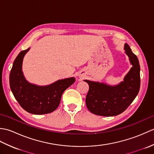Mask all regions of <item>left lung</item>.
<instances>
[{
	"instance_id": "obj_1",
	"label": "left lung",
	"mask_w": 154,
	"mask_h": 154,
	"mask_svg": "<svg viewBox=\"0 0 154 154\" xmlns=\"http://www.w3.org/2000/svg\"><path fill=\"white\" fill-rule=\"evenodd\" d=\"M124 50L132 67L123 82L116 86L85 80L89 85L85 102L91 112L99 116H116L123 112L134 100L140 87V67L138 59L127 44Z\"/></svg>"
}]
</instances>
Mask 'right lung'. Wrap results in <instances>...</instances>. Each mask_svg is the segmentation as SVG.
<instances>
[{"mask_svg": "<svg viewBox=\"0 0 154 154\" xmlns=\"http://www.w3.org/2000/svg\"><path fill=\"white\" fill-rule=\"evenodd\" d=\"M30 50H23L16 57L10 73V86L15 99L23 109L34 114L52 112L60 103L62 94L73 84V77L59 80L48 86L40 87L29 83L22 71L23 58Z\"/></svg>", "mask_w": 154, "mask_h": 154, "instance_id": "obj_1", "label": "right lung"}]
</instances>
